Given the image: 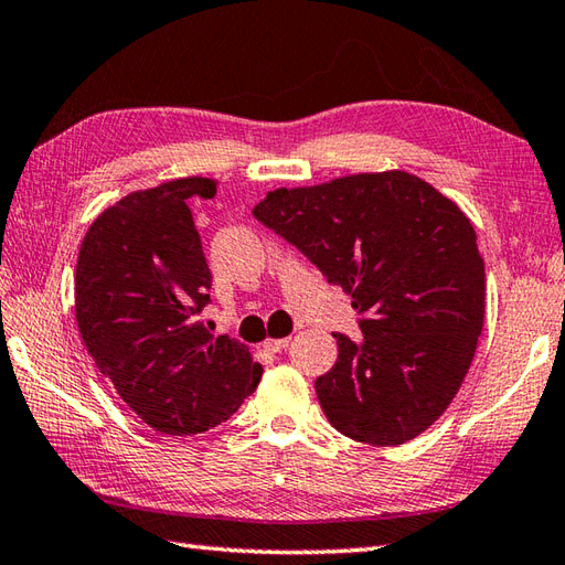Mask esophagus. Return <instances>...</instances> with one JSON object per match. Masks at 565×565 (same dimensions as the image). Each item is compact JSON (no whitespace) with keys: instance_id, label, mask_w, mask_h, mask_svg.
Here are the masks:
<instances>
[{"instance_id":"obj_1","label":"esophagus","mask_w":565,"mask_h":565,"mask_svg":"<svg viewBox=\"0 0 565 565\" xmlns=\"http://www.w3.org/2000/svg\"><path fill=\"white\" fill-rule=\"evenodd\" d=\"M287 343H290V338H266L263 348L270 350V353H280L282 348H287Z\"/></svg>"}]
</instances>
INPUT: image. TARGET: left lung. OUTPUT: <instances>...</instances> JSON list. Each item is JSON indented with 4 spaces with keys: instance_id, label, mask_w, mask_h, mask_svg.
I'll use <instances>...</instances> for the list:
<instances>
[{
    "instance_id": "1",
    "label": "left lung",
    "mask_w": 565,
    "mask_h": 565,
    "mask_svg": "<svg viewBox=\"0 0 565 565\" xmlns=\"http://www.w3.org/2000/svg\"><path fill=\"white\" fill-rule=\"evenodd\" d=\"M254 215L362 315V341L335 333V365L317 380L333 428L377 447L428 430L457 396L483 329L486 270L469 217L398 169L278 188Z\"/></svg>"
}]
</instances>
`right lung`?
Wrapping results in <instances>:
<instances>
[{"label":"right lung","instance_id":"obj_1","mask_svg":"<svg viewBox=\"0 0 565 565\" xmlns=\"http://www.w3.org/2000/svg\"><path fill=\"white\" fill-rule=\"evenodd\" d=\"M215 193L217 181L188 177L125 195L92 222L77 258L82 341L135 416L164 435L215 428L263 374L246 345L198 321L212 273L188 198Z\"/></svg>","mask_w":565,"mask_h":565}]
</instances>
